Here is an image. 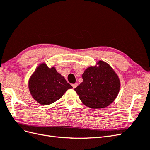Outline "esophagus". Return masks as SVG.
<instances>
[{"label":"esophagus","instance_id":"esophagus-1","mask_svg":"<svg viewBox=\"0 0 150 150\" xmlns=\"http://www.w3.org/2000/svg\"><path fill=\"white\" fill-rule=\"evenodd\" d=\"M72 87H73V88L74 89V88H76L77 86H78V84L77 83H75V84H72Z\"/></svg>","mask_w":150,"mask_h":150}]
</instances>
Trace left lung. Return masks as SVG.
Here are the masks:
<instances>
[{"label": "left lung", "instance_id": "obj_1", "mask_svg": "<svg viewBox=\"0 0 150 150\" xmlns=\"http://www.w3.org/2000/svg\"><path fill=\"white\" fill-rule=\"evenodd\" d=\"M83 81L74 90L85 106L92 109L108 106L115 100L120 89L118 76L110 64L99 61L82 75Z\"/></svg>", "mask_w": 150, "mask_h": 150}]
</instances>
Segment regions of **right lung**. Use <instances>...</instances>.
<instances>
[{"instance_id": "add662e5", "label": "right lung", "mask_w": 150, "mask_h": 150, "mask_svg": "<svg viewBox=\"0 0 150 150\" xmlns=\"http://www.w3.org/2000/svg\"><path fill=\"white\" fill-rule=\"evenodd\" d=\"M28 87L33 98L43 106L56 102L72 88L55 67L49 68L45 62L36 67L29 79Z\"/></svg>"}]
</instances>
